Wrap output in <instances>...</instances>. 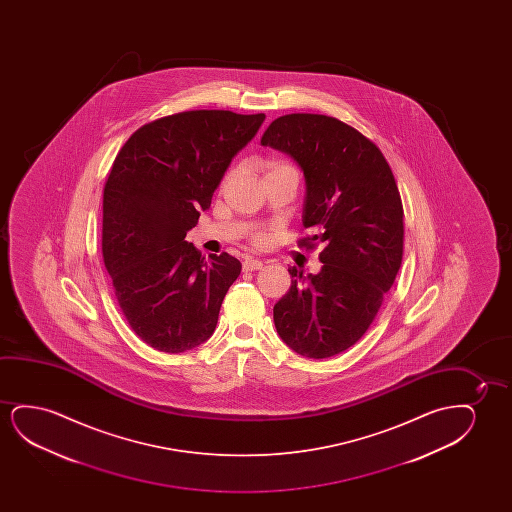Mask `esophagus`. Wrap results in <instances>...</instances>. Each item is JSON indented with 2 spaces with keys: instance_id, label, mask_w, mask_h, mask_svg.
<instances>
[{
  "instance_id": "34e87169",
  "label": "esophagus",
  "mask_w": 512,
  "mask_h": 512,
  "mask_svg": "<svg viewBox=\"0 0 512 512\" xmlns=\"http://www.w3.org/2000/svg\"><path fill=\"white\" fill-rule=\"evenodd\" d=\"M264 266V262L259 259H252V257H248V259L243 262V269L245 271H257V269H262Z\"/></svg>"
}]
</instances>
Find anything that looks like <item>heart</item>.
Instances as JSON below:
<instances>
[{"instance_id": "heart-1", "label": "heart", "mask_w": 512, "mask_h": 512, "mask_svg": "<svg viewBox=\"0 0 512 512\" xmlns=\"http://www.w3.org/2000/svg\"><path fill=\"white\" fill-rule=\"evenodd\" d=\"M280 169H294L290 164H287V162H281V161H269L266 164V173L269 175V173H274V171H280Z\"/></svg>"}]
</instances>
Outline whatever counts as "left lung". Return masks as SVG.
I'll use <instances>...</instances> for the list:
<instances>
[{
	"label": "left lung",
	"instance_id": "obj_1",
	"mask_svg": "<svg viewBox=\"0 0 512 512\" xmlns=\"http://www.w3.org/2000/svg\"><path fill=\"white\" fill-rule=\"evenodd\" d=\"M260 143L301 168L302 225L313 232L302 243L323 245L318 273L288 267L292 285L274 304V325L302 357H334L364 336L399 273L404 211L397 183L381 150L334 117L283 115Z\"/></svg>",
	"mask_w": 512,
	"mask_h": 512
}]
</instances>
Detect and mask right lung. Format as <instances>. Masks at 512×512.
Segmentation results:
<instances>
[{"label": "right lung", "instance_id": "add662e5", "mask_svg": "<svg viewBox=\"0 0 512 512\" xmlns=\"http://www.w3.org/2000/svg\"><path fill=\"white\" fill-rule=\"evenodd\" d=\"M264 119L176 113L140 127L115 157L103 194V259L127 322L155 350L183 353L215 332L241 262L229 253L204 259L185 236Z\"/></svg>", "mask_w": 512, "mask_h": 512}]
</instances>
